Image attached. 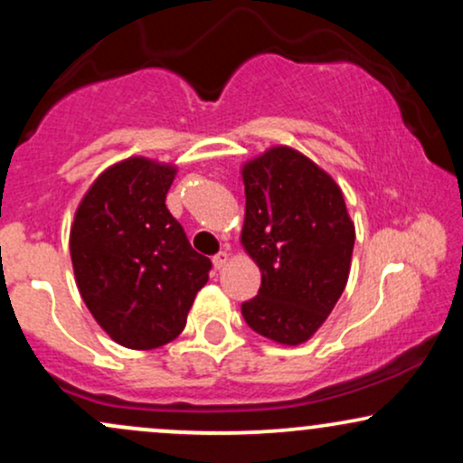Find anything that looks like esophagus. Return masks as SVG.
Instances as JSON below:
<instances>
[{
  "label": "esophagus",
  "mask_w": 463,
  "mask_h": 463,
  "mask_svg": "<svg viewBox=\"0 0 463 463\" xmlns=\"http://www.w3.org/2000/svg\"><path fill=\"white\" fill-rule=\"evenodd\" d=\"M228 257H231V254H228V250H220V252H217L213 257V268L215 269L224 268V265L228 263Z\"/></svg>",
  "instance_id": "esophagus-1"
}]
</instances>
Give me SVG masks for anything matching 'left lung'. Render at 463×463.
I'll use <instances>...</instances> for the list:
<instances>
[{
	"instance_id": "1",
	"label": "left lung",
	"mask_w": 463,
	"mask_h": 463,
	"mask_svg": "<svg viewBox=\"0 0 463 463\" xmlns=\"http://www.w3.org/2000/svg\"><path fill=\"white\" fill-rule=\"evenodd\" d=\"M241 174V243L261 269L259 294L243 302L241 316L263 337L298 346L346 287L354 224L335 180L291 147H272Z\"/></svg>"
}]
</instances>
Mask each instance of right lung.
Instances as JSON below:
<instances>
[{
    "instance_id": "1",
    "label": "right lung",
    "mask_w": 463,
    "mask_h": 463,
    "mask_svg": "<svg viewBox=\"0 0 463 463\" xmlns=\"http://www.w3.org/2000/svg\"><path fill=\"white\" fill-rule=\"evenodd\" d=\"M176 167L132 156L91 184L69 250L84 305L117 344L158 348L183 333L211 261L191 248L165 198Z\"/></svg>"
}]
</instances>
